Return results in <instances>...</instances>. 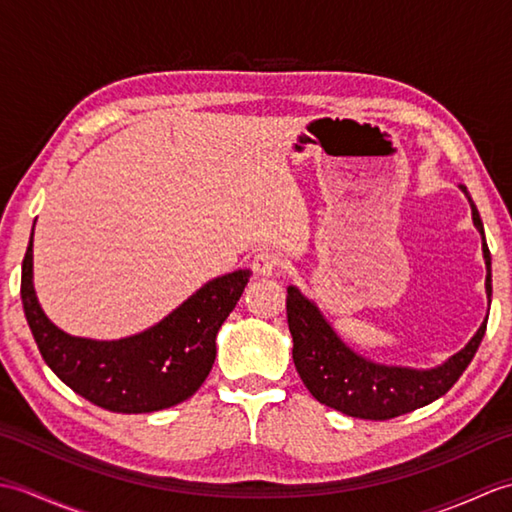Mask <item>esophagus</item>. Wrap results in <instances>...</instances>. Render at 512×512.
Instances as JSON below:
<instances>
[{"label":"esophagus","mask_w":512,"mask_h":512,"mask_svg":"<svg viewBox=\"0 0 512 512\" xmlns=\"http://www.w3.org/2000/svg\"><path fill=\"white\" fill-rule=\"evenodd\" d=\"M281 266V259L279 255L270 253V250H259V253L253 257V262H250V268H253V275L255 277H273Z\"/></svg>","instance_id":"obj_1"}]
</instances>
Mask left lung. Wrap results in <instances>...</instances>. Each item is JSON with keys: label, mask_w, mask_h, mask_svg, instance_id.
<instances>
[{"label": "left lung", "mask_w": 512, "mask_h": 512, "mask_svg": "<svg viewBox=\"0 0 512 512\" xmlns=\"http://www.w3.org/2000/svg\"><path fill=\"white\" fill-rule=\"evenodd\" d=\"M462 191L469 195L462 187ZM473 209V224L482 233V250L486 262V295L493 297L491 277V250L484 239V224L469 195ZM288 328L292 334V361L303 385L321 405H328L352 418L363 420H389L402 413L420 409L458 383V378L469 367L480 347L486 321L462 352L451 356L447 363L418 372L407 367L376 365L367 358L354 354L339 336L334 334L330 323L301 292L290 286L286 297Z\"/></svg>", "instance_id": "left-lung-1"}]
</instances>
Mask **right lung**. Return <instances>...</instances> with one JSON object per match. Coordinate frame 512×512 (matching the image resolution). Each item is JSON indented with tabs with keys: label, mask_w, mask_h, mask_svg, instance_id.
I'll return each instance as SVG.
<instances>
[{
	"label": "right lung",
	"mask_w": 512,
	"mask_h": 512,
	"mask_svg": "<svg viewBox=\"0 0 512 512\" xmlns=\"http://www.w3.org/2000/svg\"><path fill=\"white\" fill-rule=\"evenodd\" d=\"M235 270L200 288L154 328L121 341L74 339L48 321L32 288V235L21 264V303L43 361L85 400L116 413H149L191 398L215 361V336L248 284Z\"/></svg>",
	"instance_id": "1"
}]
</instances>
